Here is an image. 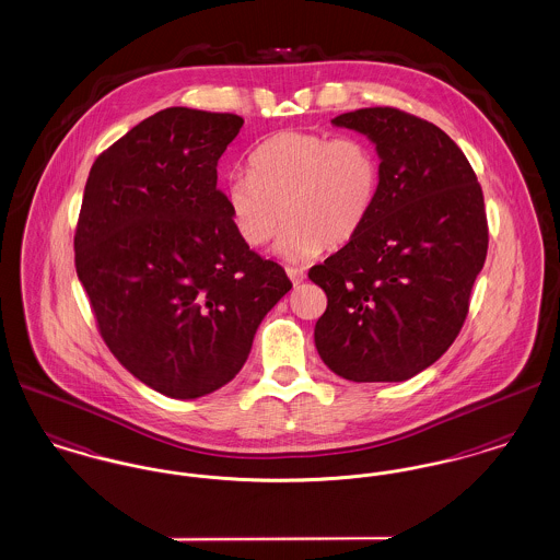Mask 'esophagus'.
Listing matches in <instances>:
<instances>
[{"mask_svg":"<svg viewBox=\"0 0 560 560\" xmlns=\"http://www.w3.org/2000/svg\"><path fill=\"white\" fill-rule=\"evenodd\" d=\"M285 272H288V277L292 279V283L295 285V288H298V285H300L304 279H306V272H304V268L288 267L285 268Z\"/></svg>","mask_w":560,"mask_h":560,"instance_id":"34e87169","label":"esophagus"}]
</instances>
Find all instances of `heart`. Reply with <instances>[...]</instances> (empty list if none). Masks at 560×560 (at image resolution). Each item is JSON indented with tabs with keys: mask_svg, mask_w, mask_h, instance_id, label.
Listing matches in <instances>:
<instances>
[{
	"mask_svg": "<svg viewBox=\"0 0 560 560\" xmlns=\"http://www.w3.org/2000/svg\"><path fill=\"white\" fill-rule=\"evenodd\" d=\"M380 160L361 136L285 130L249 155V172L231 176L226 201L241 240L262 247L288 220L277 254L308 260L354 240L372 215Z\"/></svg>",
	"mask_w": 560,
	"mask_h": 560,
	"instance_id": "b5f03b06",
	"label": "heart"
}]
</instances>
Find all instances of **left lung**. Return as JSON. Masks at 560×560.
Masks as SVG:
<instances>
[{"instance_id": "obj_1", "label": "left lung", "mask_w": 560, "mask_h": 560, "mask_svg": "<svg viewBox=\"0 0 560 560\" xmlns=\"http://www.w3.org/2000/svg\"><path fill=\"white\" fill-rule=\"evenodd\" d=\"M331 124L375 144L380 190L363 231L308 270L327 295L315 345L345 380L402 382L466 320L489 243L482 190L462 149L427 119L373 107Z\"/></svg>"}]
</instances>
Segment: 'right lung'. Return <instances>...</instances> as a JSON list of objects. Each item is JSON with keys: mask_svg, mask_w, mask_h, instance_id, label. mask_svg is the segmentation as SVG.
Returning a JSON list of instances; mask_svg holds the SVG:
<instances>
[{"mask_svg": "<svg viewBox=\"0 0 560 560\" xmlns=\"http://www.w3.org/2000/svg\"><path fill=\"white\" fill-rule=\"evenodd\" d=\"M233 113L170 107L94 161L75 268L117 361L172 399L229 384L258 325L292 290L241 240L215 165L240 133Z\"/></svg>", "mask_w": 560, "mask_h": 560, "instance_id": "add662e5", "label": "right lung"}]
</instances>
